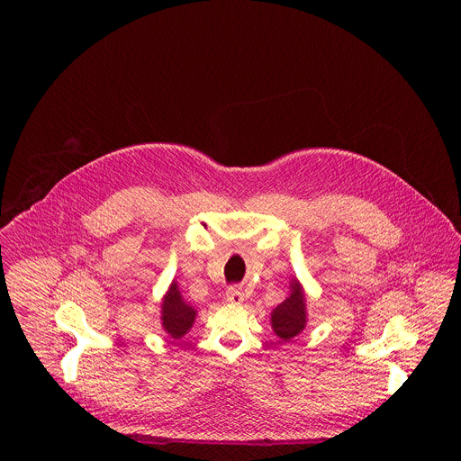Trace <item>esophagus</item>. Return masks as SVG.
Returning a JSON list of instances; mask_svg holds the SVG:
<instances>
[{"label": "esophagus", "mask_w": 461, "mask_h": 461, "mask_svg": "<svg viewBox=\"0 0 461 461\" xmlns=\"http://www.w3.org/2000/svg\"><path fill=\"white\" fill-rule=\"evenodd\" d=\"M226 301H228V303H231V304H240V303L244 301V294H242V290H240V288H237V286L228 288V292H226Z\"/></svg>", "instance_id": "1"}]
</instances>
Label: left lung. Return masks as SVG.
Segmentation results:
<instances>
[{
    "label": "left lung",
    "instance_id": "8db88e82",
    "mask_svg": "<svg viewBox=\"0 0 461 461\" xmlns=\"http://www.w3.org/2000/svg\"><path fill=\"white\" fill-rule=\"evenodd\" d=\"M270 315L272 330L281 341H290L304 330L308 322L306 294L297 277L290 281V295L277 304Z\"/></svg>",
    "mask_w": 461,
    "mask_h": 461
}]
</instances>
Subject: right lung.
Segmentation results:
<instances>
[{
	"mask_svg": "<svg viewBox=\"0 0 461 461\" xmlns=\"http://www.w3.org/2000/svg\"><path fill=\"white\" fill-rule=\"evenodd\" d=\"M196 310L180 294L178 283L173 279L160 303V322L164 332L173 339H182L194 322Z\"/></svg>",
	"mask_w": 461,
	"mask_h": 461,
	"instance_id": "add662e5",
	"label": "right lung"
}]
</instances>
